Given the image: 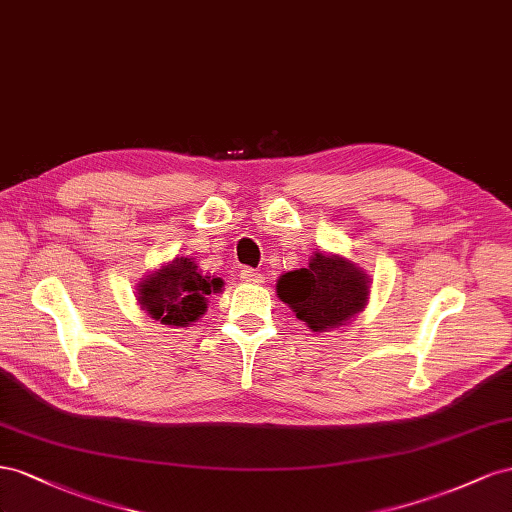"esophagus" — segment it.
I'll return each mask as SVG.
<instances>
[{"label": "esophagus", "mask_w": 512, "mask_h": 512, "mask_svg": "<svg viewBox=\"0 0 512 512\" xmlns=\"http://www.w3.org/2000/svg\"><path fill=\"white\" fill-rule=\"evenodd\" d=\"M240 279L244 283H264V276H261L259 272H255L253 268H242L240 270Z\"/></svg>", "instance_id": "34e87169"}]
</instances>
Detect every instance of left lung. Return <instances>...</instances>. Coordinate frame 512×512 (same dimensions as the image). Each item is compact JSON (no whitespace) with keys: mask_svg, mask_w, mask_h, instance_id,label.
I'll use <instances>...</instances> for the list:
<instances>
[{"mask_svg":"<svg viewBox=\"0 0 512 512\" xmlns=\"http://www.w3.org/2000/svg\"><path fill=\"white\" fill-rule=\"evenodd\" d=\"M369 285L367 272L349 259L315 251L309 266L281 274L276 296L313 332H326L367 306Z\"/></svg>","mask_w":512,"mask_h":512,"instance_id":"left-lung-1","label":"left lung"}]
</instances>
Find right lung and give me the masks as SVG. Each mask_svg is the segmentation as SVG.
I'll return each instance as SVG.
<instances>
[{
  "label": "right lung",
  "instance_id": "right-lung-1",
  "mask_svg": "<svg viewBox=\"0 0 512 512\" xmlns=\"http://www.w3.org/2000/svg\"><path fill=\"white\" fill-rule=\"evenodd\" d=\"M221 287L223 279L203 274L193 259L175 257L137 285V300L160 324L186 328L208 311V296Z\"/></svg>",
  "mask_w": 512,
  "mask_h": 512
}]
</instances>
